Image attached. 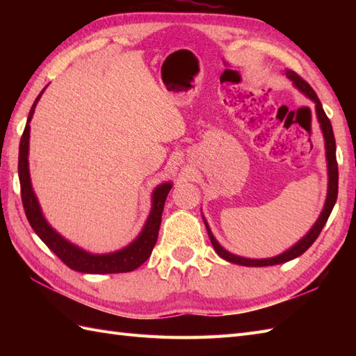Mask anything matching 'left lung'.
I'll return each mask as SVG.
<instances>
[{"mask_svg": "<svg viewBox=\"0 0 356 356\" xmlns=\"http://www.w3.org/2000/svg\"><path fill=\"white\" fill-rule=\"evenodd\" d=\"M287 76H289L293 84L297 86L301 92H303L306 96L311 97V99L315 102V108H316V116H318V120L321 124V130L324 134V140H326V156H327V168H329V191H327V199H326V205H324L323 213L320 216L318 220L314 225V228L307 232V236L301 238L297 245L292 246L289 251L283 252L282 255H277L274 259H263V260H252V259H243V257H238V255H234L228 251H225V249L217 243V240L214 238L213 234H211L208 225H207V229H208V236L211 238V243H213L216 252L222 257V259L228 260L231 263H236V264H241V266H272V264H278V263H284V261H289L295 257L301 255L303 252H306L309 248L312 246L314 241L316 240V237L320 236L321 229L324 228V225H326L327 218L332 213V209H334V205L337 202V195H338V163H337V143H335V136H334V130H332V124H330V119L326 116V113L323 110V105L318 99V96L314 92V88L307 84V82L292 70H287L286 72Z\"/></svg>", "mask_w": 356, "mask_h": 356, "instance_id": "obj_1", "label": "left lung"}]
</instances>
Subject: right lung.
Returning a JSON list of instances; mask_svg holds the SVG:
<instances>
[{
  "label": "right lung",
  "mask_w": 356,
  "mask_h": 356,
  "mask_svg": "<svg viewBox=\"0 0 356 356\" xmlns=\"http://www.w3.org/2000/svg\"><path fill=\"white\" fill-rule=\"evenodd\" d=\"M44 92V90H42ZM42 92L38 95L36 101L30 108L27 124L24 131L21 136L19 142V156H18V174H19V185H21V200L22 207L26 211V217L32 226L33 231L38 234L50 251L58 255L65 266H69L73 270L84 272V274H119V272H131L136 268H139L142 263L148 260V257L153 252V248L157 241L159 228H161L163 205L171 190V184H163L157 186L153 193V208L151 214L145 223V228L142 229L140 236L136 238L130 246L120 249L118 252L105 254V255H92L74 245L64 240L58 232L53 231L49 223L44 220L41 214L40 205L32 190L29 176V136H30V119L33 116L36 102L40 101Z\"/></svg>",
  "instance_id": "obj_1"
}]
</instances>
